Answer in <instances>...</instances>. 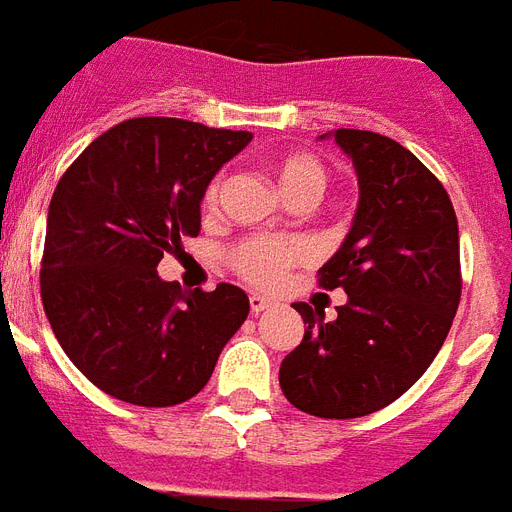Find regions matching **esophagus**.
Wrapping results in <instances>:
<instances>
[{"mask_svg": "<svg viewBox=\"0 0 512 512\" xmlns=\"http://www.w3.org/2000/svg\"><path fill=\"white\" fill-rule=\"evenodd\" d=\"M265 308H271V300L263 298V295H257V292L255 295H249V311H252L255 317L257 314H263Z\"/></svg>", "mask_w": 512, "mask_h": 512, "instance_id": "obj_1", "label": "esophagus"}]
</instances>
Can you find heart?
Wrapping results in <instances>:
<instances>
[{
	"mask_svg": "<svg viewBox=\"0 0 512 512\" xmlns=\"http://www.w3.org/2000/svg\"><path fill=\"white\" fill-rule=\"evenodd\" d=\"M273 174L276 182L282 187V193L295 201L311 198L317 201L322 190H325L327 171L325 166L314 158V155H284L273 163ZM225 190V179H214L209 193H206V206H217ZM308 257V244L300 239H276V236H252V239L241 241L239 247L233 249V268L257 287H273L287 276L295 263H303Z\"/></svg>",
	"mask_w": 512,
	"mask_h": 512,
	"instance_id": "b5f03b06",
	"label": "heart"
}]
</instances>
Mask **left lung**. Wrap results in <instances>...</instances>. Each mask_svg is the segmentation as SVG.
Instances as JSON below:
<instances>
[{"label":"left lung","instance_id":"left-lung-1","mask_svg":"<svg viewBox=\"0 0 512 512\" xmlns=\"http://www.w3.org/2000/svg\"><path fill=\"white\" fill-rule=\"evenodd\" d=\"M360 185L351 230L322 265V287L346 292L338 317L295 303L303 341L282 360L279 384L319 419H357L408 392L435 360L454 322L459 225L435 174L389 136L327 131Z\"/></svg>","mask_w":512,"mask_h":512}]
</instances>
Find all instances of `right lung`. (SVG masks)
<instances>
[{"instance_id": "add662e5", "label": "right lung", "mask_w": 512, "mask_h": 512, "mask_svg": "<svg viewBox=\"0 0 512 512\" xmlns=\"http://www.w3.org/2000/svg\"><path fill=\"white\" fill-rule=\"evenodd\" d=\"M249 131L134 117L93 139L50 198L42 306L61 349L101 392L144 408L198 395L249 314L247 292L163 282V252L198 236L214 174Z\"/></svg>"}]
</instances>
